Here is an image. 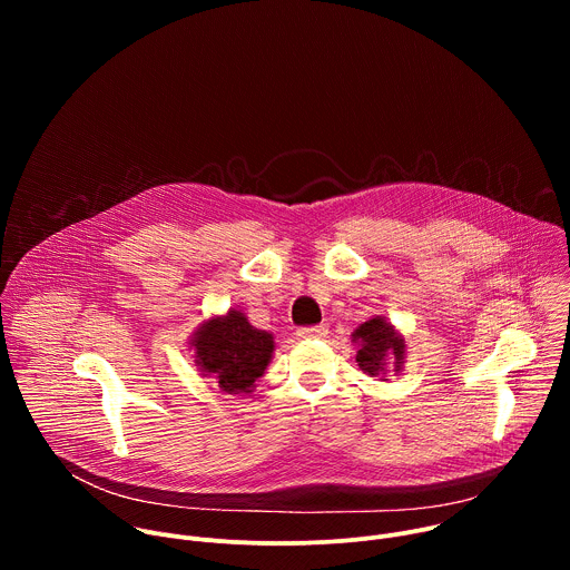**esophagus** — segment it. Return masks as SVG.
I'll list each match as a JSON object with an SVG mask.
<instances>
[{"label": "esophagus", "instance_id": "34e87169", "mask_svg": "<svg viewBox=\"0 0 570 570\" xmlns=\"http://www.w3.org/2000/svg\"><path fill=\"white\" fill-rule=\"evenodd\" d=\"M330 334V327L327 324H311V327H299L297 330V336L299 338H322Z\"/></svg>", "mask_w": 570, "mask_h": 570}]
</instances>
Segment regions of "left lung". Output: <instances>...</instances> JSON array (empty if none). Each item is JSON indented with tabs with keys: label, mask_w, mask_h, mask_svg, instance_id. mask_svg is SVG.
I'll return each instance as SVG.
<instances>
[{
	"label": "left lung",
	"mask_w": 570,
	"mask_h": 570,
	"mask_svg": "<svg viewBox=\"0 0 570 570\" xmlns=\"http://www.w3.org/2000/svg\"><path fill=\"white\" fill-rule=\"evenodd\" d=\"M354 341H358L356 363L363 372L372 376L383 372L387 356H394V361L401 363L403 341L394 334L387 322H383V317H372L363 322L354 332Z\"/></svg>",
	"instance_id": "1"
}]
</instances>
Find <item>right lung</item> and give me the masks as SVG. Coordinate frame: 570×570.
Instances as JSON below:
<instances>
[{"label":"right lung","instance_id":"obj_1","mask_svg":"<svg viewBox=\"0 0 570 570\" xmlns=\"http://www.w3.org/2000/svg\"><path fill=\"white\" fill-rule=\"evenodd\" d=\"M198 365L216 374L220 390L250 392L273 356V336L255 330L238 311L209 320L194 338Z\"/></svg>","mask_w":570,"mask_h":570}]
</instances>
